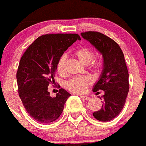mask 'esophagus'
Returning a JSON list of instances; mask_svg holds the SVG:
<instances>
[{"instance_id": "1", "label": "esophagus", "mask_w": 146, "mask_h": 146, "mask_svg": "<svg viewBox=\"0 0 146 146\" xmlns=\"http://www.w3.org/2000/svg\"><path fill=\"white\" fill-rule=\"evenodd\" d=\"M81 98L82 99V100L84 101H88L90 99V98L86 96H81Z\"/></svg>"}]
</instances>
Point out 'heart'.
Returning <instances> with one entry per match:
<instances>
[{
	"mask_svg": "<svg viewBox=\"0 0 146 146\" xmlns=\"http://www.w3.org/2000/svg\"><path fill=\"white\" fill-rule=\"evenodd\" d=\"M78 60L84 64L90 62V68L93 70H99L102 66V61L95 58L92 60L94 53L93 50L88 47H81L78 49L75 52ZM65 64H66V55L63 54L59 58L57 63V70L58 73L63 75L65 73ZM92 84V79L88 76H78L73 78L65 84V87L70 92L77 94H82L86 91L88 86Z\"/></svg>",
	"mask_w": 146,
	"mask_h": 146,
	"instance_id": "obj_1",
	"label": "heart"
}]
</instances>
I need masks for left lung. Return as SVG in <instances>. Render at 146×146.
Returning <instances> with one entry per match:
<instances>
[{
	"mask_svg": "<svg viewBox=\"0 0 146 146\" xmlns=\"http://www.w3.org/2000/svg\"><path fill=\"white\" fill-rule=\"evenodd\" d=\"M102 54L104 65L93 92L103 90L102 107L93 116L102 122H108L119 115L125 104L129 92V74L124 54L116 42L98 32L81 33Z\"/></svg>",
	"mask_w": 146,
	"mask_h": 146,
	"instance_id": "8db88e82",
	"label": "left lung"
}]
</instances>
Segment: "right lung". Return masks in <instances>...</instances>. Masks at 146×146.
Listing matches in <instances>:
<instances>
[{"instance_id":"1","label":"right lung","mask_w":146,"mask_h":146,"mask_svg":"<svg viewBox=\"0 0 146 146\" xmlns=\"http://www.w3.org/2000/svg\"><path fill=\"white\" fill-rule=\"evenodd\" d=\"M81 40L77 34H50L39 36L23 54L16 73L18 92L24 108L40 123L56 120L70 94L60 88L56 96L47 91L54 83L57 63L64 52Z\"/></svg>"}]
</instances>
